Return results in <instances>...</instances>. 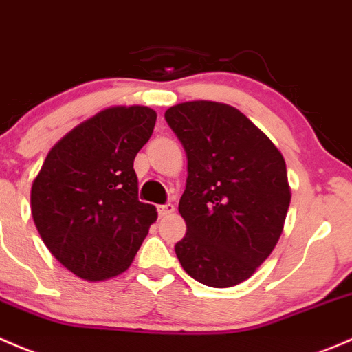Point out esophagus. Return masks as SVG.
<instances>
[{
	"label": "esophagus",
	"mask_w": 352,
	"mask_h": 352,
	"mask_svg": "<svg viewBox=\"0 0 352 352\" xmlns=\"http://www.w3.org/2000/svg\"><path fill=\"white\" fill-rule=\"evenodd\" d=\"M175 210H176V206L173 205L171 201H169V203H166V205L159 206L157 212H159V217H166V215H171V213L175 212Z\"/></svg>",
	"instance_id": "1"
}]
</instances>
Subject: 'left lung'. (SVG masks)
Segmentation results:
<instances>
[{
    "instance_id": "1",
    "label": "left lung",
    "mask_w": 352,
    "mask_h": 352,
    "mask_svg": "<svg viewBox=\"0 0 352 352\" xmlns=\"http://www.w3.org/2000/svg\"><path fill=\"white\" fill-rule=\"evenodd\" d=\"M188 157L179 200L186 235L175 245L183 270L212 288L254 274L283 232L289 193L281 152L237 108L186 101L164 113Z\"/></svg>"
}]
</instances>
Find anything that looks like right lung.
I'll return each mask as SVG.
<instances>
[{"label":"right lung","instance_id":"obj_1","mask_svg":"<svg viewBox=\"0 0 352 352\" xmlns=\"http://www.w3.org/2000/svg\"><path fill=\"white\" fill-rule=\"evenodd\" d=\"M154 110L113 107L66 133L47 154L30 193L43 244L88 281L129 270L155 206L139 201L133 159L151 139Z\"/></svg>","mask_w":352,"mask_h":352}]
</instances>
